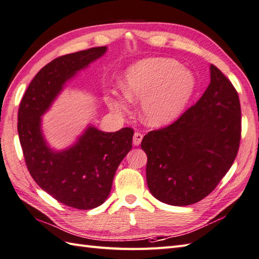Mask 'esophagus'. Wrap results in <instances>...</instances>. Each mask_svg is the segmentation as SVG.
I'll use <instances>...</instances> for the list:
<instances>
[{
  "label": "esophagus",
  "instance_id": "1",
  "mask_svg": "<svg viewBox=\"0 0 259 259\" xmlns=\"http://www.w3.org/2000/svg\"><path fill=\"white\" fill-rule=\"evenodd\" d=\"M142 140H143V135H142L141 133H135L134 136H133V144H134V146H138V145L141 144Z\"/></svg>",
  "mask_w": 259,
  "mask_h": 259
}]
</instances>
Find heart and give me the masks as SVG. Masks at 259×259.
I'll return each mask as SVG.
<instances>
[{"instance_id":"heart-1","label":"heart","mask_w":259,"mask_h":259,"mask_svg":"<svg viewBox=\"0 0 259 259\" xmlns=\"http://www.w3.org/2000/svg\"><path fill=\"white\" fill-rule=\"evenodd\" d=\"M195 90L193 73L168 58H149L136 62L125 72L123 93L111 91L109 108L127 113L131 102H141L140 115L151 127L175 122L185 111Z\"/></svg>"}]
</instances>
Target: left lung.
<instances>
[{"instance_id":"left-lung-1","label":"left lung","mask_w":259,"mask_h":259,"mask_svg":"<svg viewBox=\"0 0 259 259\" xmlns=\"http://www.w3.org/2000/svg\"><path fill=\"white\" fill-rule=\"evenodd\" d=\"M203 96L177 121L142 141L150 193L170 205H190L210 194L229 171L241 141V104L231 81L210 66Z\"/></svg>"}]
</instances>
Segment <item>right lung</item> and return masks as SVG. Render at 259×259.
Masks as SVG:
<instances>
[{"mask_svg": "<svg viewBox=\"0 0 259 259\" xmlns=\"http://www.w3.org/2000/svg\"><path fill=\"white\" fill-rule=\"evenodd\" d=\"M106 49L94 47L49 62L31 80L18 109V136L30 176L60 203L79 210L94 209L108 199L116 169L132 149L134 131L124 127L106 133L89 125L70 147L55 150L44 137L41 116L66 82Z\"/></svg>", "mask_w": 259, "mask_h": 259, "instance_id": "obj_1", "label": "right lung"}]
</instances>
